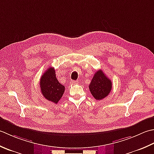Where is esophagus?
I'll list each match as a JSON object with an SVG mask.
<instances>
[{
    "label": "esophagus",
    "mask_w": 154,
    "mask_h": 154,
    "mask_svg": "<svg viewBox=\"0 0 154 154\" xmlns=\"http://www.w3.org/2000/svg\"><path fill=\"white\" fill-rule=\"evenodd\" d=\"M70 84H78V81L72 80V81L70 82Z\"/></svg>",
    "instance_id": "1"
}]
</instances>
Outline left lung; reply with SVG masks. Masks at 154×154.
Instances as JSON below:
<instances>
[{
    "label": "left lung",
    "instance_id": "obj_1",
    "mask_svg": "<svg viewBox=\"0 0 154 154\" xmlns=\"http://www.w3.org/2000/svg\"><path fill=\"white\" fill-rule=\"evenodd\" d=\"M112 82L102 70L96 72L89 85L91 94L96 100H102L107 96L112 90Z\"/></svg>",
    "mask_w": 154,
    "mask_h": 154
}]
</instances>
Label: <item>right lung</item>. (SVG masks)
<instances>
[{
    "label": "right lung",
    "instance_id": "1",
    "mask_svg": "<svg viewBox=\"0 0 154 154\" xmlns=\"http://www.w3.org/2000/svg\"><path fill=\"white\" fill-rule=\"evenodd\" d=\"M40 88L43 96L54 103L60 100L65 90V87L56 78L55 70L52 67L47 69L40 78Z\"/></svg>",
    "mask_w": 154,
    "mask_h": 154
}]
</instances>
